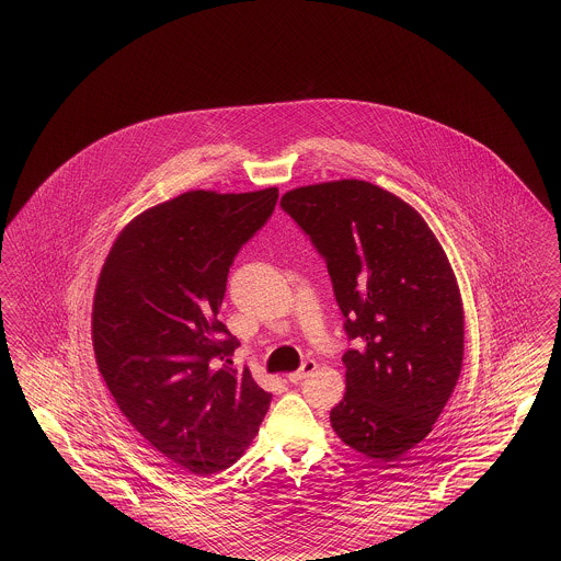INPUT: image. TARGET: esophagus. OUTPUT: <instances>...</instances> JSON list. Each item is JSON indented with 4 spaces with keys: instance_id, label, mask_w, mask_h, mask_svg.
<instances>
[{
    "instance_id": "esophagus-1",
    "label": "esophagus",
    "mask_w": 561,
    "mask_h": 561,
    "mask_svg": "<svg viewBox=\"0 0 561 561\" xmlns=\"http://www.w3.org/2000/svg\"><path fill=\"white\" fill-rule=\"evenodd\" d=\"M316 368H318V364H316L313 359H307L296 373L288 374V380H290V382H300L305 376H309Z\"/></svg>"
}]
</instances>
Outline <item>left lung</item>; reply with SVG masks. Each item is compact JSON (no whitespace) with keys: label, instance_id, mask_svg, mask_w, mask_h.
<instances>
[{"label":"left lung","instance_id":"8db88e82","mask_svg":"<svg viewBox=\"0 0 561 561\" xmlns=\"http://www.w3.org/2000/svg\"><path fill=\"white\" fill-rule=\"evenodd\" d=\"M282 208L323 256L357 341L332 428L393 467L431 433L460 376L465 313L448 256L421 214L366 181L293 188Z\"/></svg>","mask_w":561,"mask_h":561}]
</instances>
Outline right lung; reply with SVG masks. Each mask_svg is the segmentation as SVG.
<instances>
[{"instance_id":"add662e5","label":"right lung","mask_w":561,"mask_h":561,"mask_svg":"<svg viewBox=\"0 0 561 561\" xmlns=\"http://www.w3.org/2000/svg\"><path fill=\"white\" fill-rule=\"evenodd\" d=\"M277 197L199 188L153 206L122 229L96 284L92 345L107 389L187 473L231 467L267 414L271 393L250 370L218 366L240 341L216 316L233 259Z\"/></svg>"}]
</instances>
